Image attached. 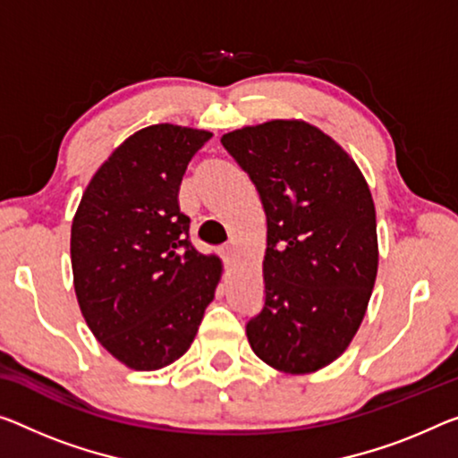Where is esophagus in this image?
<instances>
[{"instance_id": "1", "label": "esophagus", "mask_w": 458, "mask_h": 458, "mask_svg": "<svg viewBox=\"0 0 458 458\" xmlns=\"http://www.w3.org/2000/svg\"><path fill=\"white\" fill-rule=\"evenodd\" d=\"M221 258H223V262L229 266L231 262H233V248H231V245H225V248L221 250Z\"/></svg>"}]
</instances>
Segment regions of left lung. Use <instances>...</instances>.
I'll list each match as a JSON object with an SVG mask.
<instances>
[{
	"label": "left lung",
	"mask_w": 458,
	"mask_h": 458,
	"mask_svg": "<svg viewBox=\"0 0 458 458\" xmlns=\"http://www.w3.org/2000/svg\"><path fill=\"white\" fill-rule=\"evenodd\" d=\"M221 143L268 223L266 301L248 342L272 369L309 375L346 352L367 313L378 268L370 188L332 137L297 118L243 126Z\"/></svg>",
	"instance_id": "obj_1"
}]
</instances>
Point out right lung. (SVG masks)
I'll list each match as a JSON object with an SVG mask.
<instances>
[{"instance_id":"obj_1","label":"right lung","mask_w":458,"mask_h":458,"mask_svg":"<svg viewBox=\"0 0 458 458\" xmlns=\"http://www.w3.org/2000/svg\"><path fill=\"white\" fill-rule=\"evenodd\" d=\"M213 132L151 124L91 175L72 225L75 297L96 340L132 370L186 354L223 264L190 242L182 178Z\"/></svg>"}]
</instances>
